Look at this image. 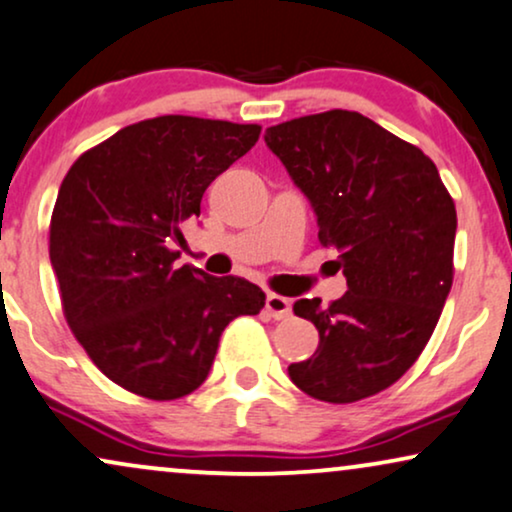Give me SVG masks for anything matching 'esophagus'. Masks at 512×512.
I'll use <instances>...</instances> for the list:
<instances>
[{
    "mask_svg": "<svg viewBox=\"0 0 512 512\" xmlns=\"http://www.w3.org/2000/svg\"><path fill=\"white\" fill-rule=\"evenodd\" d=\"M267 311H269L271 318L285 320V318H290L292 304H290V299H285L281 295H269L267 297Z\"/></svg>",
    "mask_w": 512,
    "mask_h": 512,
    "instance_id": "1",
    "label": "esophagus"
}]
</instances>
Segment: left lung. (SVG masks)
Returning <instances> with one entry per match:
<instances>
[{
	"label": "left lung",
	"instance_id": "8db88e82",
	"mask_svg": "<svg viewBox=\"0 0 512 512\" xmlns=\"http://www.w3.org/2000/svg\"><path fill=\"white\" fill-rule=\"evenodd\" d=\"M264 142L309 199L349 285L330 306H292L320 337L288 367L292 384L325 403L370 398L410 370L438 325L454 276L452 196L419 147L358 112L285 121Z\"/></svg>",
	"mask_w": 512,
	"mask_h": 512
}]
</instances>
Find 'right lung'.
<instances>
[{"instance_id":"add662e5","label":"right lung","mask_w":512,"mask_h":512,"mask_svg":"<svg viewBox=\"0 0 512 512\" xmlns=\"http://www.w3.org/2000/svg\"><path fill=\"white\" fill-rule=\"evenodd\" d=\"M260 126L156 117L121 128L67 170L51 217V267L67 325L126 391L175 400L206 381L231 320L264 292L175 264L180 224L210 182L255 147Z\"/></svg>"}]
</instances>
